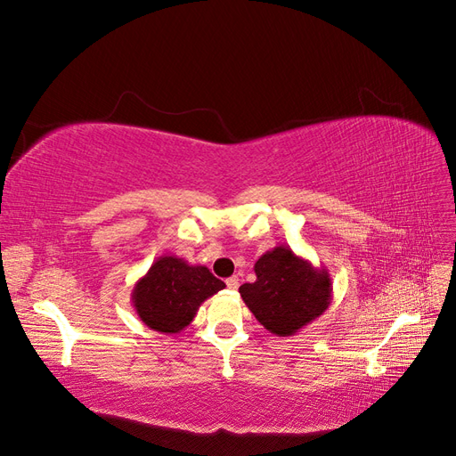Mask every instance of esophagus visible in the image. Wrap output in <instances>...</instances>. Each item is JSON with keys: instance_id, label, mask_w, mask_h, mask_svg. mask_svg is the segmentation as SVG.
<instances>
[{"instance_id": "1", "label": "esophagus", "mask_w": 456, "mask_h": 456, "mask_svg": "<svg viewBox=\"0 0 456 456\" xmlns=\"http://www.w3.org/2000/svg\"><path fill=\"white\" fill-rule=\"evenodd\" d=\"M226 285H228V289H232V291H236V289L240 287V278H238V275H232V278H228Z\"/></svg>"}]
</instances>
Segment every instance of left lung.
<instances>
[{
    "label": "left lung",
    "mask_w": 456,
    "mask_h": 456,
    "mask_svg": "<svg viewBox=\"0 0 456 456\" xmlns=\"http://www.w3.org/2000/svg\"><path fill=\"white\" fill-rule=\"evenodd\" d=\"M255 283H243L240 295L260 325L272 335L293 337L323 315L333 298V281L325 266H314L285 245L273 247L255 262Z\"/></svg>",
    "instance_id": "8db88e82"
}]
</instances>
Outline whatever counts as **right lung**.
Here are the masks:
<instances>
[{"label": "right lung", "mask_w": 456, "mask_h": 456, "mask_svg": "<svg viewBox=\"0 0 456 456\" xmlns=\"http://www.w3.org/2000/svg\"><path fill=\"white\" fill-rule=\"evenodd\" d=\"M224 287L207 266L163 255L134 283L131 300L144 325L163 335H176L194 322L203 302Z\"/></svg>", "instance_id": "right-lung-1"}]
</instances>
